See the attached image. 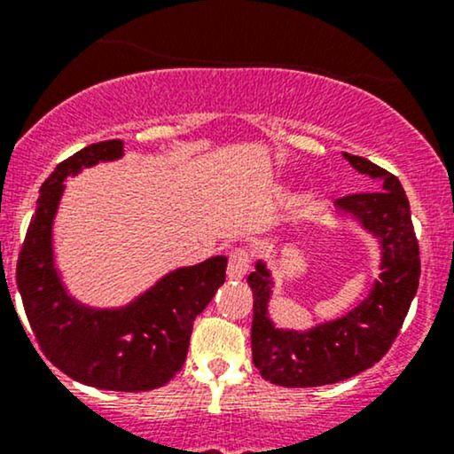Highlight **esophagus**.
<instances>
[{
	"label": "esophagus",
	"instance_id": "obj_1",
	"mask_svg": "<svg viewBox=\"0 0 454 454\" xmlns=\"http://www.w3.org/2000/svg\"><path fill=\"white\" fill-rule=\"evenodd\" d=\"M249 264H252V256L245 247H234L228 256V278L231 279H241L245 273L249 270Z\"/></svg>",
	"mask_w": 454,
	"mask_h": 454
}]
</instances>
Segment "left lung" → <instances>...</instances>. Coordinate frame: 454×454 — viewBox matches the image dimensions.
Segmentation results:
<instances>
[{
  "label": "left lung",
  "instance_id": "left-lung-1",
  "mask_svg": "<svg viewBox=\"0 0 454 454\" xmlns=\"http://www.w3.org/2000/svg\"><path fill=\"white\" fill-rule=\"evenodd\" d=\"M358 173L378 181L380 190L343 196L341 211L352 213L382 241V273L372 294L340 320L307 333L279 331L267 317L269 270L260 262L247 278L254 294L252 358L260 376L288 388L322 387L373 367L397 340L401 325L419 290V239L410 202L399 179L361 155L343 153Z\"/></svg>",
  "mask_w": 454,
  "mask_h": 454
}]
</instances>
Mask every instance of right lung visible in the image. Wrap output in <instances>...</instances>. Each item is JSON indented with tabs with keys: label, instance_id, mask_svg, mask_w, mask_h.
I'll list each match as a JSON object with an SVG mask.
<instances>
[{
	"label": "right lung",
	"instance_id": "obj_1",
	"mask_svg": "<svg viewBox=\"0 0 454 454\" xmlns=\"http://www.w3.org/2000/svg\"><path fill=\"white\" fill-rule=\"evenodd\" d=\"M123 155L121 140H102L61 161L40 187L17 262V286L40 352L87 387L140 393L164 387L184 367L196 316L226 281L223 256L166 275L126 309H87L61 288L51 223L66 176Z\"/></svg>",
	"mask_w": 454,
	"mask_h": 454
}]
</instances>
